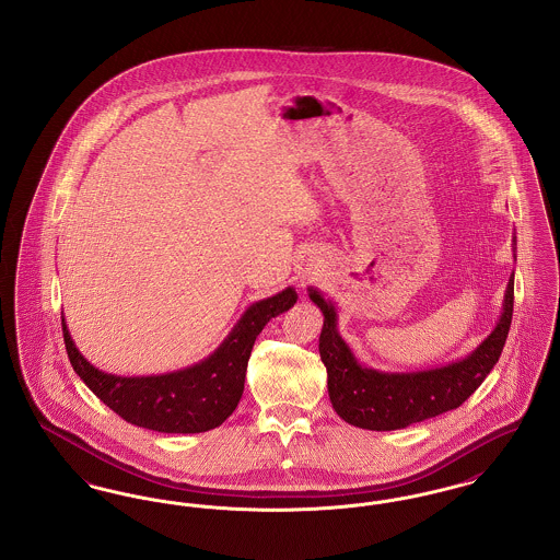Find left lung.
Segmentation results:
<instances>
[{
  "mask_svg": "<svg viewBox=\"0 0 560 560\" xmlns=\"http://www.w3.org/2000/svg\"><path fill=\"white\" fill-rule=\"evenodd\" d=\"M512 249H516V237L512 240ZM308 295L323 313L320 361L327 370V393L336 413L352 427L399 430L459 407L493 370L512 323L514 272L508 281L502 315L493 331L468 357L424 372H380L365 368L338 331L336 306L315 288H308Z\"/></svg>",
  "mask_w": 560,
  "mask_h": 560,
  "instance_id": "1",
  "label": "left lung"
}]
</instances>
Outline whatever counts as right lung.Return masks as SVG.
<instances>
[{"mask_svg":"<svg viewBox=\"0 0 560 560\" xmlns=\"http://www.w3.org/2000/svg\"><path fill=\"white\" fill-rule=\"evenodd\" d=\"M293 288L254 302L235 327L203 361L160 375L124 377L101 372L81 354L62 317L69 361L85 386L133 427L167 434H195L220 427L240 405L247 361L268 320L290 311Z\"/></svg>","mask_w":560,"mask_h":560,"instance_id":"right-lung-1","label":"right lung"}]
</instances>
